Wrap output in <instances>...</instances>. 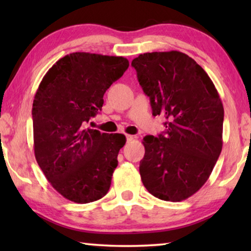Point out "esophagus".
Listing matches in <instances>:
<instances>
[{"label":"esophagus","instance_id":"esophagus-1","mask_svg":"<svg viewBox=\"0 0 251 251\" xmlns=\"http://www.w3.org/2000/svg\"><path fill=\"white\" fill-rule=\"evenodd\" d=\"M134 139V136H131V135H126V141H127V143L128 142H131Z\"/></svg>","mask_w":251,"mask_h":251}]
</instances>
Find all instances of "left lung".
Returning a JSON list of instances; mask_svg holds the SVG:
<instances>
[{"label": "left lung", "instance_id": "obj_1", "mask_svg": "<svg viewBox=\"0 0 251 251\" xmlns=\"http://www.w3.org/2000/svg\"><path fill=\"white\" fill-rule=\"evenodd\" d=\"M166 130L143 139L142 181L152 196L181 201L209 178L223 148L224 107L201 65L178 50L144 53L131 62Z\"/></svg>", "mask_w": 251, "mask_h": 251}]
</instances>
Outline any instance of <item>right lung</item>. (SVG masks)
<instances>
[{
    "label": "right lung",
    "instance_id": "1",
    "mask_svg": "<svg viewBox=\"0 0 251 251\" xmlns=\"http://www.w3.org/2000/svg\"><path fill=\"white\" fill-rule=\"evenodd\" d=\"M128 66L122 56L72 53L50 67L34 97L36 161L53 188L71 201L92 202L108 192L126 137L85 125Z\"/></svg>",
    "mask_w": 251,
    "mask_h": 251
}]
</instances>
